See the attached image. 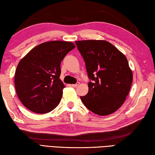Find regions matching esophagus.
Returning <instances> with one entry per match:
<instances>
[{"instance_id": "obj_1", "label": "esophagus", "mask_w": 155, "mask_h": 155, "mask_svg": "<svg viewBox=\"0 0 155 155\" xmlns=\"http://www.w3.org/2000/svg\"><path fill=\"white\" fill-rule=\"evenodd\" d=\"M79 84H80V82H77L76 84H71V86L73 87H77L79 86Z\"/></svg>"}]
</instances>
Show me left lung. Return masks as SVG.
<instances>
[{"label": "left lung", "mask_w": 155, "mask_h": 155, "mask_svg": "<svg viewBox=\"0 0 155 155\" xmlns=\"http://www.w3.org/2000/svg\"><path fill=\"white\" fill-rule=\"evenodd\" d=\"M75 44L91 80L88 93L80 97L81 100L97 115L113 113L124 104L133 82L127 58L106 40H81Z\"/></svg>", "instance_id": "left-lung-1"}]
</instances>
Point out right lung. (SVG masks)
<instances>
[{"label":"right lung","mask_w":155,"mask_h":155,"mask_svg":"<svg viewBox=\"0 0 155 155\" xmlns=\"http://www.w3.org/2000/svg\"><path fill=\"white\" fill-rule=\"evenodd\" d=\"M75 47L71 42H46L32 49L20 61L15 72V88L27 109L44 114L59 104L65 88L60 79V63Z\"/></svg>","instance_id":"obj_1"}]
</instances>
